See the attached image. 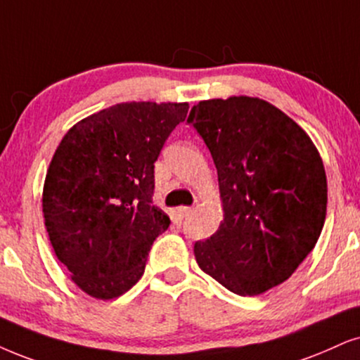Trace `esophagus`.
Returning a JSON list of instances; mask_svg holds the SVG:
<instances>
[{
  "label": "esophagus",
  "instance_id": "obj_1",
  "mask_svg": "<svg viewBox=\"0 0 360 360\" xmlns=\"http://www.w3.org/2000/svg\"><path fill=\"white\" fill-rule=\"evenodd\" d=\"M177 212H179L181 217H186L189 216L191 212H193V207H188V206H181L179 209H177Z\"/></svg>",
  "mask_w": 360,
  "mask_h": 360
}]
</instances>
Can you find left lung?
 <instances>
[{
    "label": "left lung",
    "instance_id": "1",
    "mask_svg": "<svg viewBox=\"0 0 360 360\" xmlns=\"http://www.w3.org/2000/svg\"><path fill=\"white\" fill-rule=\"evenodd\" d=\"M217 169L224 219L194 244L199 267L238 295L288 281L319 239L324 165L311 138L259 98L209 99L191 109Z\"/></svg>",
    "mask_w": 360,
    "mask_h": 360
}]
</instances>
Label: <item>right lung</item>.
<instances>
[{
	"mask_svg": "<svg viewBox=\"0 0 360 360\" xmlns=\"http://www.w3.org/2000/svg\"><path fill=\"white\" fill-rule=\"evenodd\" d=\"M188 103H121L75 124L49 162L43 214L54 254L91 297L141 279L169 216L153 204L154 162Z\"/></svg>",
	"mask_w": 360,
	"mask_h": 360,
	"instance_id": "1",
	"label": "right lung"
}]
</instances>
